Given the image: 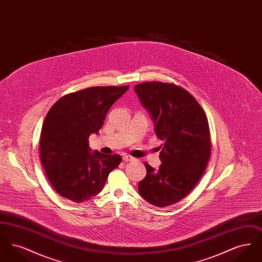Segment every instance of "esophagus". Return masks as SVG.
<instances>
[{
	"instance_id": "1",
	"label": "esophagus",
	"mask_w": 262,
	"mask_h": 262,
	"mask_svg": "<svg viewBox=\"0 0 262 262\" xmlns=\"http://www.w3.org/2000/svg\"><path fill=\"white\" fill-rule=\"evenodd\" d=\"M123 160H124V161H134L135 158L132 157V156H129V155H124V156H123Z\"/></svg>"
}]
</instances>
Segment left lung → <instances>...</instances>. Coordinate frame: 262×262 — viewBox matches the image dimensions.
Returning a JSON list of instances; mask_svg holds the SVG:
<instances>
[{"label": "left lung", "instance_id": "1", "mask_svg": "<svg viewBox=\"0 0 262 262\" xmlns=\"http://www.w3.org/2000/svg\"><path fill=\"white\" fill-rule=\"evenodd\" d=\"M135 91L164 142L159 170L144 164L146 176L138 191L147 202L166 207L186 198L206 169L211 153L208 121L195 98L174 83L142 82Z\"/></svg>", "mask_w": 262, "mask_h": 262}]
</instances>
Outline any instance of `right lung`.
Here are the masks:
<instances>
[{
  "label": "right lung",
  "mask_w": 262,
  "mask_h": 262,
  "mask_svg": "<svg viewBox=\"0 0 262 262\" xmlns=\"http://www.w3.org/2000/svg\"><path fill=\"white\" fill-rule=\"evenodd\" d=\"M128 86H96L70 93L47 114L40 137V158L52 187L77 203L97 195L108 174L119 164V154L91 153L88 137L98 134L113 104Z\"/></svg>",
  "instance_id": "right-lung-1"
}]
</instances>
